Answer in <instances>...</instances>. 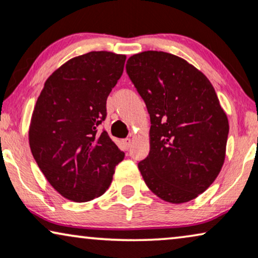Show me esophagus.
<instances>
[{
    "instance_id": "34e87169",
    "label": "esophagus",
    "mask_w": 258,
    "mask_h": 258,
    "mask_svg": "<svg viewBox=\"0 0 258 258\" xmlns=\"http://www.w3.org/2000/svg\"><path fill=\"white\" fill-rule=\"evenodd\" d=\"M130 146H132V140L130 139L123 140V147H124L125 150H128L130 148Z\"/></svg>"
}]
</instances>
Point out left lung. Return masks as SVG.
I'll return each mask as SVG.
<instances>
[{
	"label": "left lung",
	"instance_id": "left-lung-1",
	"mask_svg": "<svg viewBox=\"0 0 258 258\" xmlns=\"http://www.w3.org/2000/svg\"><path fill=\"white\" fill-rule=\"evenodd\" d=\"M126 75L150 117V150L139 162L146 185L172 204L195 199L222 169L227 117L210 80L179 56L147 51L130 56Z\"/></svg>",
	"mask_w": 258,
	"mask_h": 258
}]
</instances>
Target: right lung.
Returning <instances> with one entry per match:
<instances>
[{"mask_svg": "<svg viewBox=\"0 0 258 258\" xmlns=\"http://www.w3.org/2000/svg\"><path fill=\"white\" fill-rule=\"evenodd\" d=\"M124 62L125 55L104 51L76 56L46 80L36 100L29 146L43 175L66 199L84 203L102 196L124 159L98 129Z\"/></svg>", "mask_w": 258, "mask_h": 258, "instance_id": "obj_1", "label": "right lung"}]
</instances>
